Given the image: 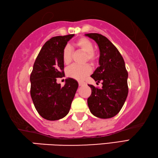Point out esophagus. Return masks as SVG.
I'll return each instance as SVG.
<instances>
[{
	"mask_svg": "<svg viewBox=\"0 0 158 158\" xmlns=\"http://www.w3.org/2000/svg\"><path fill=\"white\" fill-rule=\"evenodd\" d=\"M78 85H79V86H83V85H85V83L84 82H79Z\"/></svg>",
	"mask_w": 158,
	"mask_h": 158,
	"instance_id": "1",
	"label": "esophagus"
}]
</instances>
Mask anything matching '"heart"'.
<instances>
[{"instance_id": "obj_1", "label": "heart", "mask_w": 158, "mask_h": 158, "mask_svg": "<svg viewBox=\"0 0 158 158\" xmlns=\"http://www.w3.org/2000/svg\"><path fill=\"white\" fill-rule=\"evenodd\" d=\"M77 48H79L85 52H86L85 61H89L92 63H94L97 59V55L93 51L94 44L89 40L85 37H81L75 43ZM62 60L65 64H69L72 61L71 47L70 45H66L62 51ZM92 72V68L89 64L82 66L73 65L67 69L66 75L67 76L76 80V81H82L85 77L89 75Z\"/></svg>"}]
</instances>
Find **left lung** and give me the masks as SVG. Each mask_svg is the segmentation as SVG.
<instances>
[{
    "mask_svg": "<svg viewBox=\"0 0 158 158\" xmlns=\"http://www.w3.org/2000/svg\"><path fill=\"white\" fill-rule=\"evenodd\" d=\"M98 44L99 66L91 77L101 89L89 85L92 94L87 99L90 112L95 117L109 118L117 115L122 108L128 94V71L119 51L108 39L98 33L86 34Z\"/></svg>",
    "mask_w": 158,
    "mask_h": 158,
    "instance_id": "8db88e82",
    "label": "left lung"
}]
</instances>
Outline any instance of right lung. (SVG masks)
<instances>
[{"mask_svg":"<svg viewBox=\"0 0 158 158\" xmlns=\"http://www.w3.org/2000/svg\"><path fill=\"white\" fill-rule=\"evenodd\" d=\"M74 35L57 36L44 44L39 52L30 74V95L41 117L49 121L62 118L68 114L78 83L73 78L65 80L61 87L57 77H64L62 51Z\"/></svg>","mask_w":158,"mask_h":158,"instance_id":"1","label":"right lung"}]
</instances>
